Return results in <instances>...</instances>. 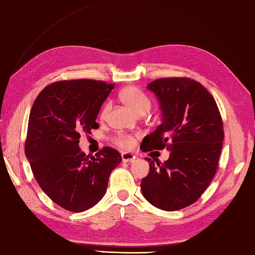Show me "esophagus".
<instances>
[{"label": "esophagus", "mask_w": 255, "mask_h": 255, "mask_svg": "<svg viewBox=\"0 0 255 255\" xmlns=\"http://www.w3.org/2000/svg\"><path fill=\"white\" fill-rule=\"evenodd\" d=\"M121 157L123 162H132L136 159V156L133 153H128V152L121 153Z\"/></svg>", "instance_id": "1"}]
</instances>
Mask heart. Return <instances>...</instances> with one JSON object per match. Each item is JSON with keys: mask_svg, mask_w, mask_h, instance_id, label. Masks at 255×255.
Listing matches in <instances>:
<instances>
[{"mask_svg": "<svg viewBox=\"0 0 255 255\" xmlns=\"http://www.w3.org/2000/svg\"><path fill=\"white\" fill-rule=\"evenodd\" d=\"M120 101L129 107L134 113L139 116L146 115L150 112L151 107H152V101L150 100L149 96L144 93L142 90L136 86H128L125 89H122L119 93ZM111 103L106 102L104 105L102 106L100 112V118L105 119L109 111H111ZM113 142L117 147L121 149H130L135 143V137L130 135L125 134H118L113 138Z\"/></svg>", "mask_w": 255, "mask_h": 255, "instance_id": "1", "label": "heart"}]
</instances>
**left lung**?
<instances>
[{"mask_svg":"<svg viewBox=\"0 0 255 255\" xmlns=\"http://www.w3.org/2000/svg\"><path fill=\"white\" fill-rule=\"evenodd\" d=\"M161 103L163 121L140 149L170 151L163 164L150 157L142 195L155 207L174 211L194 204L216 175L224 138L221 114L210 92L189 77L155 79L148 85Z\"/></svg>","mask_w":255,"mask_h":255,"instance_id":"obj_1","label":"left lung"}]
</instances>
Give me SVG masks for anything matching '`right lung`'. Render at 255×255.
<instances>
[{
	"label": "right lung",
	"mask_w": 255,
	"mask_h": 255,
	"mask_svg": "<svg viewBox=\"0 0 255 255\" xmlns=\"http://www.w3.org/2000/svg\"><path fill=\"white\" fill-rule=\"evenodd\" d=\"M114 87L94 79L54 81L33 103L24 152L40 189L67 211L81 212L98 204L121 163L114 148L103 147L90 156L78 146L81 133L99 128L96 117Z\"/></svg>",
	"instance_id": "obj_1"
}]
</instances>
